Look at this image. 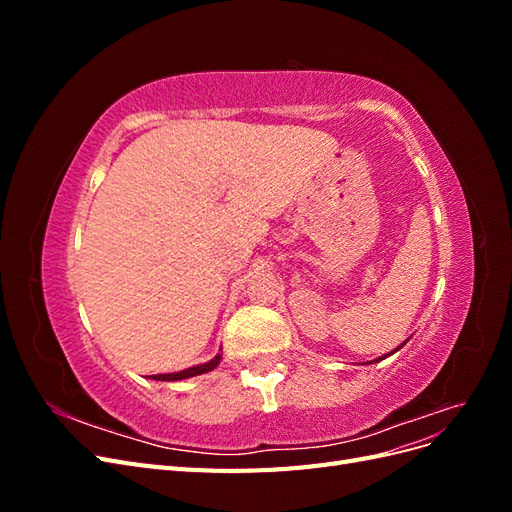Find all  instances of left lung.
Here are the masks:
<instances>
[{"label":"left lung","instance_id":"left-lung-1","mask_svg":"<svg viewBox=\"0 0 512 512\" xmlns=\"http://www.w3.org/2000/svg\"><path fill=\"white\" fill-rule=\"evenodd\" d=\"M406 342H408V339H406ZM406 342H404V344H401V346H399V348H404V346H406ZM399 348H395V350H393V352H397V350H399ZM376 361H382V356H380V359H376Z\"/></svg>","mask_w":512,"mask_h":512}]
</instances>
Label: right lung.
Returning a JSON list of instances; mask_svg holds the SVG:
<instances>
[{"mask_svg": "<svg viewBox=\"0 0 512 512\" xmlns=\"http://www.w3.org/2000/svg\"><path fill=\"white\" fill-rule=\"evenodd\" d=\"M222 361V354L213 356L211 361L203 363V365H196V367H188L183 371H175V374H158V376H149L151 380H162V382H173V380H185V378H192V376H200V374H207V371L215 369Z\"/></svg>", "mask_w": 512, "mask_h": 512, "instance_id": "obj_1", "label": "right lung"}]
</instances>
